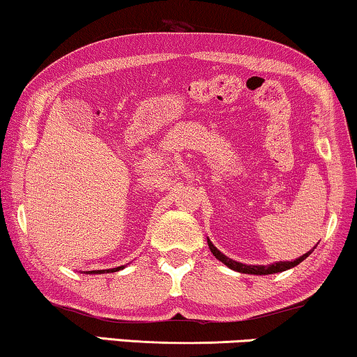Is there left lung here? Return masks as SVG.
I'll return each instance as SVG.
<instances>
[{"instance_id": "obj_1", "label": "left lung", "mask_w": 357, "mask_h": 357, "mask_svg": "<svg viewBox=\"0 0 357 357\" xmlns=\"http://www.w3.org/2000/svg\"><path fill=\"white\" fill-rule=\"evenodd\" d=\"M208 245H209V250L213 252V255L216 257L219 261H222L224 265L231 268V270L238 271V273H245V275H273V273L286 271V270H289V268H292V266L299 265V263H301L302 260H305V258L309 257L310 253H312V250H314V248H312L310 252H307V253H304V255H302V257L296 258L294 261H278V263H273V265H268V266H263V265H257V266H255V265H243V263L234 261V260H231V258H227L226 255H222V253L219 252L218 248L213 245L209 238H208Z\"/></svg>"}]
</instances>
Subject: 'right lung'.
Returning a JSON list of instances; mask_svg holds the SVG:
<instances>
[{
  "label": "right lung",
  "mask_w": 357,
  "mask_h": 357,
  "mask_svg": "<svg viewBox=\"0 0 357 357\" xmlns=\"http://www.w3.org/2000/svg\"><path fill=\"white\" fill-rule=\"evenodd\" d=\"M120 270H123V266L112 268V270H94V271H86V273H89V275H102V273H114V271H120Z\"/></svg>",
  "instance_id": "obj_1"
}]
</instances>
